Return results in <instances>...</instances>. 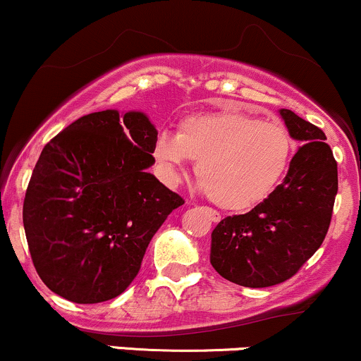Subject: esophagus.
<instances>
[{
  "mask_svg": "<svg viewBox=\"0 0 361 361\" xmlns=\"http://www.w3.org/2000/svg\"><path fill=\"white\" fill-rule=\"evenodd\" d=\"M204 211L207 212L209 219H211L212 223H219V221H221V214H219V212H217V211H214V209H209V207H205Z\"/></svg>",
  "mask_w": 361,
  "mask_h": 361,
  "instance_id": "obj_1",
  "label": "esophagus"
}]
</instances>
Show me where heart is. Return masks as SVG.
I'll return each instance as SVG.
<instances>
[{
  "mask_svg": "<svg viewBox=\"0 0 361 361\" xmlns=\"http://www.w3.org/2000/svg\"><path fill=\"white\" fill-rule=\"evenodd\" d=\"M293 154L286 126L236 109L192 116L176 135H161L152 156L169 185L187 174L188 159L209 199L228 211H245L267 199L283 180Z\"/></svg>",
  "mask_w": 361,
  "mask_h": 361,
  "instance_id": "1",
  "label": "heart"
}]
</instances>
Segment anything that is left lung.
Returning a JSON list of instances; mask_svg holds the SVG:
<instances>
[{"label": "left lung", "instance_id": "8db88e82", "mask_svg": "<svg viewBox=\"0 0 361 361\" xmlns=\"http://www.w3.org/2000/svg\"><path fill=\"white\" fill-rule=\"evenodd\" d=\"M293 140L283 183L250 212L228 216L211 235V264L224 279L247 288L284 283L319 250L338 193V162L326 133L291 109H279Z\"/></svg>", "mask_w": 361, "mask_h": 361}]
</instances>
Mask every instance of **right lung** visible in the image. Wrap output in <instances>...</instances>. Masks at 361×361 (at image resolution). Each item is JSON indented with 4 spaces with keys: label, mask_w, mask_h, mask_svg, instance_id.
Returning <instances> with one entry per match:
<instances>
[{
    "label": "right lung",
    "mask_w": 361,
    "mask_h": 361,
    "mask_svg": "<svg viewBox=\"0 0 361 361\" xmlns=\"http://www.w3.org/2000/svg\"><path fill=\"white\" fill-rule=\"evenodd\" d=\"M157 130L142 111L78 118L42 149L23 202L35 271L73 303L116 298L150 240L185 204L147 169Z\"/></svg>",
    "instance_id": "right-lung-1"
}]
</instances>
